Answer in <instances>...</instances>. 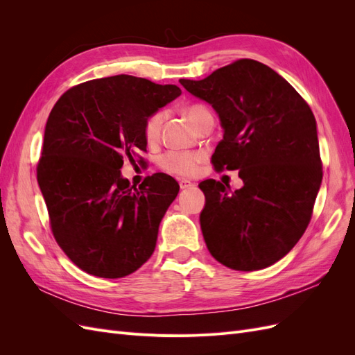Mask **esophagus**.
I'll use <instances>...</instances> for the list:
<instances>
[{
	"label": "esophagus",
	"mask_w": 355,
	"mask_h": 355,
	"mask_svg": "<svg viewBox=\"0 0 355 355\" xmlns=\"http://www.w3.org/2000/svg\"><path fill=\"white\" fill-rule=\"evenodd\" d=\"M179 187H180V189H189V188L196 187V185L192 184V182L187 180V179H182V180H179Z\"/></svg>",
	"instance_id": "1"
}]
</instances>
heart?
<instances>
[{"label":"heart","instance_id":"heart-1","mask_svg":"<svg viewBox=\"0 0 355 355\" xmlns=\"http://www.w3.org/2000/svg\"><path fill=\"white\" fill-rule=\"evenodd\" d=\"M210 114L201 105H191L185 110V115L192 125H197L204 115ZM164 121V112L155 111L144 123L142 133L146 144L155 145L161 137V127ZM204 159V154L201 153H188V151H168L159 157L158 164L164 171L175 176L191 178L198 171V166Z\"/></svg>","mask_w":355,"mask_h":355}]
</instances>
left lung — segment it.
<instances>
[{
  "label": "left lung",
  "mask_w": 355,
  "mask_h": 355,
  "mask_svg": "<svg viewBox=\"0 0 355 355\" xmlns=\"http://www.w3.org/2000/svg\"><path fill=\"white\" fill-rule=\"evenodd\" d=\"M179 81L219 114L214 170H239L244 182L234 192L214 179L200 184L209 252L235 271L275 263L304 235L323 179L313 111L282 75L253 59Z\"/></svg>",
  "instance_id": "obj_1"
}]
</instances>
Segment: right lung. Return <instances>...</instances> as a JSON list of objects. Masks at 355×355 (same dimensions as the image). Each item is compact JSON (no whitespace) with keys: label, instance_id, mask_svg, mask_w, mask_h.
Listing matches in <instances>:
<instances>
[{"label":"right lung","instance_id":"1","mask_svg":"<svg viewBox=\"0 0 355 355\" xmlns=\"http://www.w3.org/2000/svg\"><path fill=\"white\" fill-rule=\"evenodd\" d=\"M178 96V85L115 75L73 85L53 106L37 179L53 237L90 275L125 277L155 250L178 182L155 173L136 188L120 168L124 158L146 151L148 115Z\"/></svg>","mask_w":355,"mask_h":355}]
</instances>
